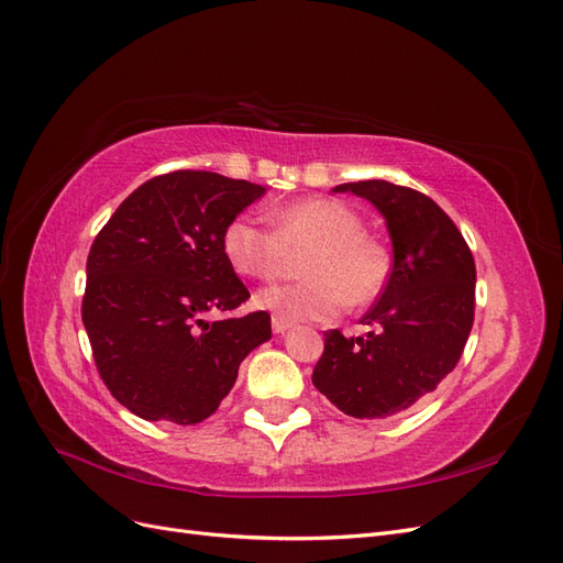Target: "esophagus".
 I'll return each instance as SVG.
<instances>
[{
	"label": "esophagus",
	"mask_w": 563,
	"mask_h": 563,
	"mask_svg": "<svg viewBox=\"0 0 563 563\" xmlns=\"http://www.w3.org/2000/svg\"><path fill=\"white\" fill-rule=\"evenodd\" d=\"M271 325H273V332L283 334V332H287V330L292 328V320H285V318H280V316H273V318H271Z\"/></svg>",
	"instance_id": "1"
}]
</instances>
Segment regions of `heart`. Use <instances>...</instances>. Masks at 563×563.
<instances>
[{
    "label": "heart",
    "mask_w": 563,
    "mask_h": 563,
    "mask_svg": "<svg viewBox=\"0 0 563 563\" xmlns=\"http://www.w3.org/2000/svg\"><path fill=\"white\" fill-rule=\"evenodd\" d=\"M221 252L235 273L276 280L307 252L299 273L307 280L276 285L256 295V307L285 320H330L349 301H375L391 276V252L365 231L363 217L342 200L309 198L273 212V231L247 214L233 217L221 233Z\"/></svg>",
    "instance_id": "heart-1"
}]
</instances>
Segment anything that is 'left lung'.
Instances as JSON below:
<instances>
[{"label": "left lung", "mask_w": 563, "mask_h": 563, "mask_svg": "<svg viewBox=\"0 0 563 563\" xmlns=\"http://www.w3.org/2000/svg\"><path fill=\"white\" fill-rule=\"evenodd\" d=\"M332 190L377 207L394 266L361 320L373 330L365 336L328 330L311 379L344 415L384 420L431 394L457 365L474 323V256L453 219L420 190L379 179Z\"/></svg>", "instance_id": "8db88e82"}]
</instances>
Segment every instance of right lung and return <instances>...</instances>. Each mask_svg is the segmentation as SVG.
<instances>
[{"mask_svg": "<svg viewBox=\"0 0 563 563\" xmlns=\"http://www.w3.org/2000/svg\"><path fill=\"white\" fill-rule=\"evenodd\" d=\"M264 192L214 172H169L139 186L96 235L82 320L108 391L143 420H207L247 353L271 340L266 311L205 318L250 299L221 233Z\"/></svg>", "mask_w": 563, "mask_h": 563, "instance_id": "1", "label": "right lung"}]
</instances>
